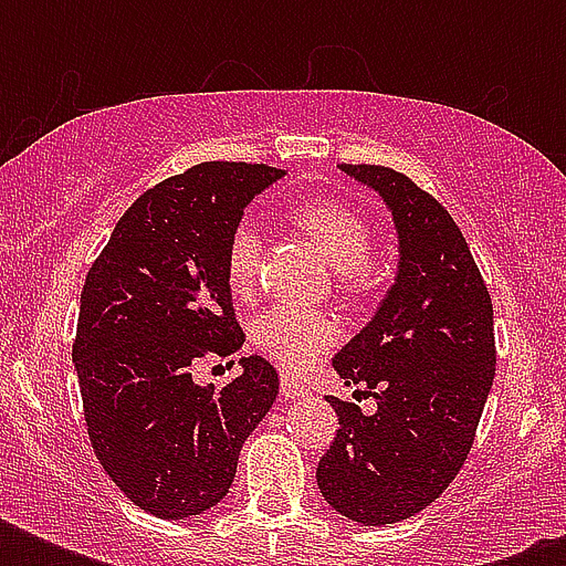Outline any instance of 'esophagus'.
Segmentation results:
<instances>
[{
  "instance_id": "1",
  "label": "esophagus",
  "mask_w": 566,
  "mask_h": 566,
  "mask_svg": "<svg viewBox=\"0 0 566 566\" xmlns=\"http://www.w3.org/2000/svg\"><path fill=\"white\" fill-rule=\"evenodd\" d=\"M279 387H282L284 399H302V396H308V385H302L293 376H282Z\"/></svg>"
}]
</instances>
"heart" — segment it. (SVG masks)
Returning a JSON list of instances; mask_svg holds the SVG:
<instances>
[{
    "mask_svg": "<svg viewBox=\"0 0 566 566\" xmlns=\"http://www.w3.org/2000/svg\"><path fill=\"white\" fill-rule=\"evenodd\" d=\"M293 220L308 231L319 252L340 270L346 287H361L373 255V229L361 213L335 199H308L293 211ZM261 261V234L249 220L238 222L226 247V279L234 293H247L255 284ZM252 344L291 373L308 370L328 346L337 328L319 311L300 305H273L258 314L249 326Z\"/></svg>",
    "mask_w": 566,
    "mask_h": 566,
    "instance_id": "obj_1",
    "label": "heart"
}]
</instances>
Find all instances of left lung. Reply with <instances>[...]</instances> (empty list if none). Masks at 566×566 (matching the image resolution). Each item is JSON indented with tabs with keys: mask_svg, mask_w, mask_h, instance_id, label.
<instances>
[{
	"mask_svg": "<svg viewBox=\"0 0 566 566\" xmlns=\"http://www.w3.org/2000/svg\"><path fill=\"white\" fill-rule=\"evenodd\" d=\"M394 217L399 261L376 314L335 355L376 411L326 396L340 429L319 458L332 511L361 526L420 514L455 479L493 387V305L464 234L443 205L390 167L340 164Z\"/></svg>",
	"mask_w": 566,
	"mask_h": 566,
	"instance_id": "8db88e82",
	"label": "left lung"
}]
</instances>
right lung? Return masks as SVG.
<instances>
[{
	"label": "right lung",
	"instance_id": "right-lung-1",
	"mask_svg": "<svg viewBox=\"0 0 566 566\" xmlns=\"http://www.w3.org/2000/svg\"><path fill=\"white\" fill-rule=\"evenodd\" d=\"M284 170L205 161L146 190L84 279L73 364L93 452L146 514L188 520L229 493L243 440L273 408L279 373L240 358L226 387L193 364L243 346L226 247L243 208Z\"/></svg>",
	"mask_w": 566,
	"mask_h": 566
}]
</instances>
